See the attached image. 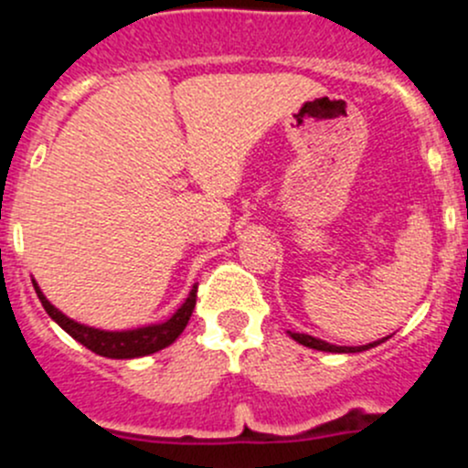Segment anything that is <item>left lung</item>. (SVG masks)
Here are the masks:
<instances>
[{"instance_id": "obj_1", "label": "left lung", "mask_w": 468, "mask_h": 468, "mask_svg": "<svg viewBox=\"0 0 468 468\" xmlns=\"http://www.w3.org/2000/svg\"><path fill=\"white\" fill-rule=\"evenodd\" d=\"M290 337L296 339L299 344H303V346H310V348H317V351H328V353H360V351H367V348L376 346V344L380 342H374V344H367V346H335V344H328L324 342V339H317L313 337V335H305V333H292L290 330ZM387 339V337H385Z\"/></svg>"}]
</instances>
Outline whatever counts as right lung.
Wrapping results in <instances>:
<instances>
[{"label": "right lung", "mask_w": 468, "mask_h": 468, "mask_svg": "<svg viewBox=\"0 0 468 468\" xmlns=\"http://www.w3.org/2000/svg\"><path fill=\"white\" fill-rule=\"evenodd\" d=\"M36 287V294L40 299L42 308L47 310L51 319L60 325L68 335H72L77 342H81L83 346L90 348L92 353L103 357H115V360H131V357H143L151 356V353L160 351V348L169 346L178 335L186 330L187 322L192 317V310L197 305V285L192 287L190 296L186 299V303L163 324H151L144 328H133V330H99L83 325L74 319L65 317L58 308L49 303L45 299V294L40 292V287L33 282Z\"/></svg>", "instance_id": "right-lung-1"}]
</instances>
